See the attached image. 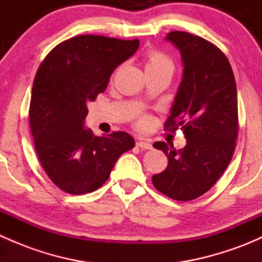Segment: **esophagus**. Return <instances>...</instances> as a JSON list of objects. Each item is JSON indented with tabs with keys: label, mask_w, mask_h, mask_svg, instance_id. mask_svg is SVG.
I'll list each match as a JSON object with an SVG mask.
<instances>
[{
	"label": "esophagus",
	"mask_w": 262,
	"mask_h": 262,
	"mask_svg": "<svg viewBox=\"0 0 262 262\" xmlns=\"http://www.w3.org/2000/svg\"><path fill=\"white\" fill-rule=\"evenodd\" d=\"M137 146L142 148V149H152V143L148 141H143V139H139V141L137 142Z\"/></svg>",
	"instance_id": "esophagus-1"
}]
</instances>
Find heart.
<instances>
[{
  "mask_svg": "<svg viewBox=\"0 0 262 262\" xmlns=\"http://www.w3.org/2000/svg\"><path fill=\"white\" fill-rule=\"evenodd\" d=\"M153 68H171L172 70V63H171L170 58L166 57L165 54H162L161 52L157 50H150L147 53L146 55V71L147 70H153ZM148 121L149 119L147 116L139 119L138 125L141 128H146L148 125Z\"/></svg>",
  "mask_w": 262,
  "mask_h": 262,
  "instance_id": "b5f03b06",
  "label": "heart"
}]
</instances>
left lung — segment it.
Here are the masks:
<instances>
[{"label":"left lung","instance_id":"8db88e82","mask_svg":"<svg viewBox=\"0 0 262 262\" xmlns=\"http://www.w3.org/2000/svg\"><path fill=\"white\" fill-rule=\"evenodd\" d=\"M166 40L181 53L182 80L165 126H179L186 146L156 142L167 156L165 171L153 175L156 189L171 199L189 202L205 194L229 165L238 133L237 87L221 49L200 36L172 31Z\"/></svg>","mask_w":262,"mask_h":262}]
</instances>
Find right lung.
<instances>
[{"instance_id": "obj_1", "label": "right lung", "mask_w": 262, "mask_h": 262, "mask_svg": "<svg viewBox=\"0 0 262 262\" xmlns=\"http://www.w3.org/2000/svg\"><path fill=\"white\" fill-rule=\"evenodd\" d=\"M138 47V39L73 36L50 50L36 72L29 110L35 149L50 180L68 194L102 186L120 155L136 144L125 132L96 137L84 119L87 104Z\"/></svg>"}]
</instances>
